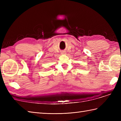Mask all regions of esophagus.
<instances>
[{
  "instance_id": "34e87169",
  "label": "esophagus",
  "mask_w": 121,
  "mask_h": 121,
  "mask_svg": "<svg viewBox=\"0 0 121 121\" xmlns=\"http://www.w3.org/2000/svg\"><path fill=\"white\" fill-rule=\"evenodd\" d=\"M61 54H62V55H65L66 52L65 51H61Z\"/></svg>"
}]
</instances>
